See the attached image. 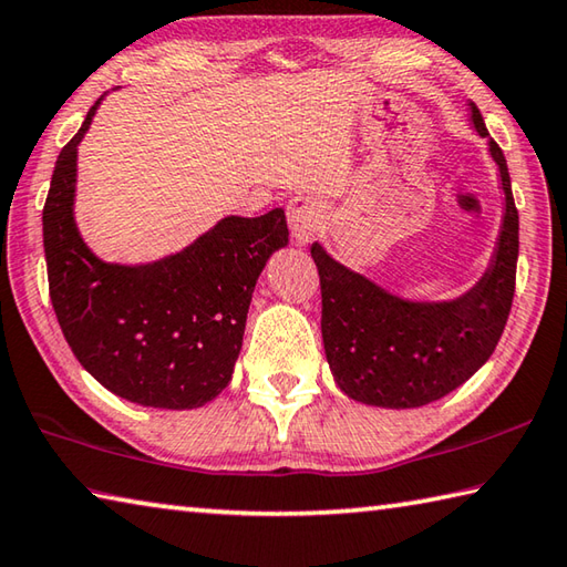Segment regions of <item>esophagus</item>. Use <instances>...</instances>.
<instances>
[{
    "label": "esophagus",
    "instance_id": "obj_1",
    "mask_svg": "<svg viewBox=\"0 0 567 567\" xmlns=\"http://www.w3.org/2000/svg\"><path fill=\"white\" fill-rule=\"evenodd\" d=\"M319 218H322V205L312 195H297L287 205V223H290L292 240L297 245L310 243L319 230Z\"/></svg>",
    "mask_w": 567,
    "mask_h": 567
}]
</instances>
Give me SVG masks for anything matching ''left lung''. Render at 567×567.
<instances>
[{"mask_svg":"<svg viewBox=\"0 0 567 567\" xmlns=\"http://www.w3.org/2000/svg\"><path fill=\"white\" fill-rule=\"evenodd\" d=\"M471 123L488 138L481 111ZM503 218L481 280L454 300H406L312 245L322 285V339L337 386L349 399L382 409H416L446 396L488 362L506 327L518 262V210L498 143Z\"/></svg>","mask_w":567,"mask_h":567,"instance_id":"8db88e82","label":"left lung"}]
</instances>
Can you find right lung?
<instances>
[{
    "label": "right lung",
    "mask_w": 567,
    "mask_h": 567,
    "mask_svg": "<svg viewBox=\"0 0 567 567\" xmlns=\"http://www.w3.org/2000/svg\"><path fill=\"white\" fill-rule=\"evenodd\" d=\"M101 101L61 148L41 215L51 305L99 384L141 406L198 409L230 384L257 277L290 238L285 210L228 215L153 262L101 260L74 218L79 143Z\"/></svg>",
    "instance_id": "obj_1"
}]
</instances>
